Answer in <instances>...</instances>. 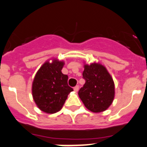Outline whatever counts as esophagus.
Returning <instances> with one entry per match:
<instances>
[{"instance_id":"1","label":"esophagus","mask_w":147,"mask_h":147,"mask_svg":"<svg viewBox=\"0 0 147 147\" xmlns=\"http://www.w3.org/2000/svg\"><path fill=\"white\" fill-rule=\"evenodd\" d=\"M79 86L77 85V86H76L74 88V90L75 92H78V91H79Z\"/></svg>"}]
</instances>
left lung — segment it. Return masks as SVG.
<instances>
[{
	"label": "left lung",
	"instance_id": "left-lung-1",
	"mask_svg": "<svg viewBox=\"0 0 147 147\" xmlns=\"http://www.w3.org/2000/svg\"><path fill=\"white\" fill-rule=\"evenodd\" d=\"M83 78L86 82L79 91V96L85 107L93 113L107 110L115 97V84L104 65L93 63L85 64Z\"/></svg>",
	"mask_w": 147,
	"mask_h": 147
}]
</instances>
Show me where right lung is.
I'll list each match as a JSON object with an SVG mask.
<instances>
[{"instance_id":"1","label":"right lung","mask_w":147,"mask_h":147,"mask_svg":"<svg viewBox=\"0 0 147 147\" xmlns=\"http://www.w3.org/2000/svg\"><path fill=\"white\" fill-rule=\"evenodd\" d=\"M63 61H46L36 74L32 83V96L39 109L55 113L63 106L68 94L74 89L68 85V76L61 72Z\"/></svg>"}]
</instances>
